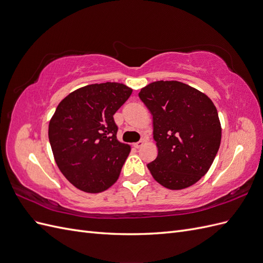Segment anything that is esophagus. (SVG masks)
<instances>
[{
    "label": "esophagus",
    "instance_id": "34e87169",
    "mask_svg": "<svg viewBox=\"0 0 263 263\" xmlns=\"http://www.w3.org/2000/svg\"><path fill=\"white\" fill-rule=\"evenodd\" d=\"M144 144H145V140H144V139H141V140H139L138 142H135V144H134V147H135V148H137V149H139V148H141L142 146H144Z\"/></svg>",
    "mask_w": 263,
    "mask_h": 263
}]
</instances>
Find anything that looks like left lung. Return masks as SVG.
I'll list each match as a JSON object with an SVG mask.
<instances>
[{"instance_id":"obj_1","label":"left lung","mask_w":263,"mask_h":263,"mask_svg":"<svg viewBox=\"0 0 263 263\" xmlns=\"http://www.w3.org/2000/svg\"><path fill=\"white\" fill-rule=\"evenodd\" d=\"M140 100L153 115L158 156L147 164L169 190L186 189L205 176L220 146L217 109L208 95L179 81L142 87Z\"/></svg>"}]
</instances>
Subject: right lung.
Returning <instances> with one entry per match:
<instances>
[{"label":"right lung","mask_w":263,"mask_h":263,"mask_svg":"<svg viewBox=\"0 0 263 263\" xmlns=\"http://www.w3.org/2000/svg\"><path fill=\"white\" fill-rule=\"evenodd\" d=\"M133 90L123 83H95L63 99L49 122L54 161L66 179L86 193L117 181L130 146L118 141L113 115Z\"/></svg>","instance_id":"1"}]
</instances>
